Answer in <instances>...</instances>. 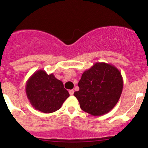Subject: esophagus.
Here are the masks:
<instances>
[{"label": "esophagus", "instance_id": "34e87169", "mask_svg": "<svg viewBox=\"0 0 148 148\" xmlns=\"http://www.w3.org/2000/svg\"><path fill=\"white\" fill-rule=\"evenodd\" d=\"M69 95H74V91L73 90V89H71V90L69 91Z\"/></svg>", "mask_w": 148, "mask_h": 148}]
</instances>
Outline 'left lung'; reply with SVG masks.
<instances>
[{
  "label": "left lung",
  "instance_id": "1",
  "mask_svg": "<svg viewBox=\"0 0 148 148\" xmlns=\"http://www.w3.org/2000/svg\"><path fill=\"white\" fill-rule=\"evenodd\" d=\"M79 90L74 95L83 111L93 116H101L111 111L120 99L123 79L114 66L97 62L82 75Z\"/></svg>",
  "mask_w": 148,
  "mask_h": 148
}]
</instances>
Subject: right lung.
<instances>
[{"label":"right lung","mask_w":148,"mask_h":148,"mask_svg":"<svg viewBox=\"0 0 148 148\" xmlns=\"http://www.w3.org/2000/svg\"><path fill=\"white\" fill-rule=\"evenodd\" d=\"M26 93L31 105L44 113L59 110L69 97L63 82L42 69L34 72L26 82Z\"/></svg>","instance_id":"right-lung-1"}]
</instances>
